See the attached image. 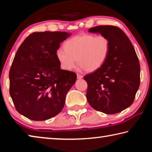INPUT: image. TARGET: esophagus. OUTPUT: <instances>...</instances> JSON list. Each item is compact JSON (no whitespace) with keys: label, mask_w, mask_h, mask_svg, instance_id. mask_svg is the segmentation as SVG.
I'll list each match as a JSON object with an SVG mask.
<instances>
[{"label":"esophagus","mask_w":152,"mask_h":152,"mask_svg":"<svg viewBox=\"0 0 152 152\" xmlns=\"http://www.w3.org/2000/svg\"><path fill=\"white\" fill-rule=\"evenodd\" d=\"M82 78H83V76L81 75V74H77V78L82 79Z\"/></svg>","instance_id":"obj_1"}]
</instances>
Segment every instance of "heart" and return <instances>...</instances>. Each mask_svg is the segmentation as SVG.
<instances>
[{
    "mask_svg": "<svg viewBox=\"0 0 152 152\" xmlns=\"http://www.w3.org/2000/svg\"><path fill=\"white\" fill-rule=\"evenodd\" d=\"M110 41L106 36L80 34L64 43V50L56 51V58L64 70H71L79 66L88 72L99 70L110 53Z\"/></svg>",
    "mask_w": 152,
    "mask_h": 152,
    "instance_id": "obj_1",
    "label": "heart"
}]
</instances>
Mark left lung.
Listing matches in <instances>:
<instances>
[{
	"label": "left lung",
	"instance_id": "obj_1",
	"mask_svg": "<svg viewBox=\"0 0 152 152\" xmlns=\"http://www.w3.org/2000/svg\"><path fill=\"white\" fill-rule=\"evenodd\" d=\"M88 32L109 39L110 53L99 70L87 74L86 99L94 109L115 114L132 104L140 84V65L131 41L119 27L100 25Z\"/></svg>",
	"mask_w": 152,
	"mask_h": 152
}]
</instances>
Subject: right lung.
Segmentation results:
<instances>
[{
    "mask_svg": "<svg viewBox=\"0 0 152 152\" xmlns=\"http://www.w3.org/2000/svg\"><path fill=\"white\" fill-rule=\"evenodd\" d=\"M70 35L35 32L18 49L9 71V92L20 115L33 121H45L62 110L76 74L61 70L56 51Z\"/></svg>",
    "mask_w": 152,
    "mask_h": 152,
    "instance_id": "1",
    "label": "right lung"
}]
</instances>
